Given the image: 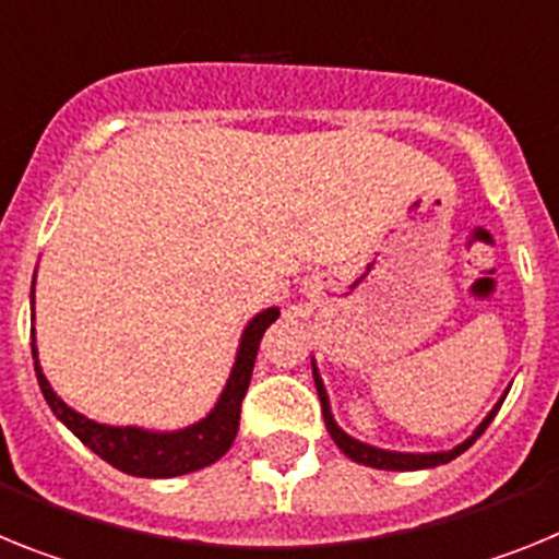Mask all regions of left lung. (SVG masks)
<instances>
[{
	"mask_svg": "<svg viewBox=\"0 0 559 559\" xmlns=\"http://www.w3.org/2000/svg\"><path fill=\"white\" fill-rule=\"evenodd\" d=\"M313 380H316V392H319V400H322V417H324V426H328L330 437H333L335 445L344 451V456H349L353 462L358 464H367V467H378V471H426V467H437V464H448L451 459L462 456L467 448L476 442L478 437H481L484 431H487V426L492 423V417L498 414V408H501L503 397H507V392L501 394V400L496 403V408H492L487 417L481 419V426L473 431V437H467L462 442V445H456L453 451H439V453H400V451H383V448H374V445H367V442H358L355 437H349V433H344L338 428V423L333 419V412H330V400H328V392H324V383L322 378H319V369H316V360H313Z\"/></svg>",
	"mask_w": 559,
	"mask_h": 559,
	"instance_id": "1",
	"label": "left lung"
}]
</instances>
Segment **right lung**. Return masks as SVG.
I'll list each match as a JSON object with an SVG mask.
<instances>
[{
  "instance_id": "obj_1",
  "label": "right lung",
  "mask_w": 559,
  "mask_h": 559,
  "mask_svg": "<svg viewBox=\"0 0 559 559\" xmlns=\"http://www.w3.org/2000/svg\"><path fill=\"white\" fill-rule=\"evenodd\" d=\"M33 285H36V280H33ZM276 316H280V308H269L246 324L243 335H240V347H237L235 367H231V374L215 408L204 419L181 428V431H145V428L136 426H106V423H95V419L78 414L75 408L67 406L52 392L49 380L44 378L41 367H38L36 330H33V360H36L38 386H41V394L47 400V406L52 408V414L81 439L83 445L92 448L111 467L140 478L185 476V473H195L206 464L218 462L235 442L237 426H240V403H243L246 389H249L260 338L276 322Z\"/></svg>"
}]
</instances>
